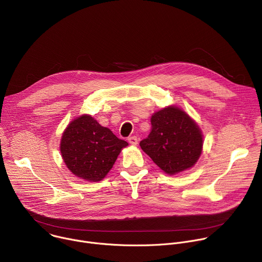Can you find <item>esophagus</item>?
<instances>
[{"instance_id": "obj_1", "label": "esophagus", "mask_w": 262, "mask_h": 262, "mask_svg": "<svg viewBox=\"0 0 262 262\" xmlns=\"http://www.w3.org/2000/svg\"><path fill=\"white\" fill-rule=\"evenodd\" d=\"M128 142L132 144V145H137L138 144V138L136 136H132V137H128Z\"/></svg>"}]
</instances>
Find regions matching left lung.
Returning a JSON list of instances; mask_svg holds the SVG:
<instances>
[{
  "label": "left lung",
  "instance_id": "obj_1",
  "mask_svg": "<svg viewBox=\"0 0 262 262\" xmlns=\"http://www.w3.org/2000/svg\"><path fill=\"white\" fill-rule=\"evenodd\" d=\"M151 132L140 142L142 150L167 174L189 169L203 145L199 126L177 106L165 107L151 117Z\"/></svg>",
  "mask_w": 262,
  "mask_h": 262
}]
</instances>
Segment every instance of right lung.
<instances>
[{
  "label": "right lung",
  "instance_id": "obj_1",
  "mask_svg": "<svg viewBox=\"0 0 262 262\" xmlns=\"http://www.w3.org/2000/svg\"><path fill=\"white\" fill-rule=\"evenodd\" d=\"M127 145L94 118L83 115L66 127L60 149L67 168L74 175L96 182L107 174Z\"/></svg>",
  "mask_w": 262,
  "mask_h": 262
}]
</instances>
